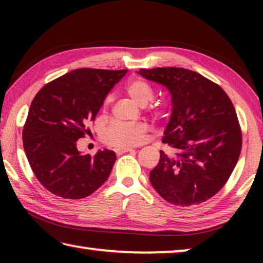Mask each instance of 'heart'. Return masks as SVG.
Wrapping results in <instances>:
<instances>
[{
    "label": "heart",
    "instance_id": "heart-1",
    "mask_svg": "<svg viewBox=\"0 0 263 263\" xmlns=\"http://www.w3.org/2000/svg\"><path fill=\"white\" fill-rule=\"evenodd\" d=\"M140 136V132L137 128L128 126L123 130V137L121 138V141L126 147H132V146H137L139 144Z\"/></svg>",
    "mask_w": 263,
    "mask_h": 263
}]
</instances>
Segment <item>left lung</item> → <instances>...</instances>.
<instances>
[{
    "mask_svg": "<svg viewBox=\"0 0 263 263\" xmlns=\"http://www.w3.org/2000/svg\"><path fill=\"white\" fill-rule=\"evenodd\" d=\"M122 70L80 68L44 86L34 96L23 128V146L38 181L53 195L81 199L108 180L116 161L110 149L81 152L77 141L90 131Z\"/></svg>",
    "mask_w": 263,
    "mask_h": 263,
    "instance_id": "8db88e82",
    "label": "left lung"
}]
</instances>
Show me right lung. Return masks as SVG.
<instances>
[{"label": "right lung", "mask_w": 263, "mask_h": 263, "mask_svg": "<svg viewBox=\"0 0 263 263\" xmlns=\"http://www.w3.org/2000/svg\"><path fill=\"white\" fill-rule=\"evenodd\" d=\"M142 78L167 89L172 112L158 166L149 173L168 203L188 206L215 196L232 174L241 151V130L232 102L210 80L193 70L140 69Z\"/></svg>", "instance_id": "1"}]
</instances>
